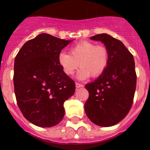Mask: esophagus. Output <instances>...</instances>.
<instances>
[{
    "label": "esophagus",
    "instance_id": "esophagus-1",
    "mask_svg": "<svg viewBox=\"0 0 150 150\" xmlns=\"http://www.w3.org/2000/svg\"><path fill=\"white\" fill-rule=\"evenodd\" d=\"M76 88H82L83 87V85L81 84V83H76Z\"/></svg>",
    "mask_w": 150,
    "mask_h": 150
}]
</instances>
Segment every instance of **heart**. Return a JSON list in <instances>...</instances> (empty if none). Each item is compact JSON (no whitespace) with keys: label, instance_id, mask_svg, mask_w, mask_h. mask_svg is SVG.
I'll use <instances>...</instances> for the list:
<instances>
[{"label":"heart","instance_id":"obj_1","mask_svg":"<svg viewBox=\"0 0 150 150\" xmlns=\"http://www.w3.org/2000/svg\"><path fill=\"white\" fill-rule=\"evenodd\" d=\"M70 52H62L59 55V64L64 73L71 76L79 67L77 78L85 79L98 77L107 69L110 61L109 50L104 45L90 41H81L71 47Z\"/></svg>","mask_w":150,"mask_h":150}]
</instances>
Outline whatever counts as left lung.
Here are the masks:
<instances>
[{"label": "left lung", "mask_w": 150, "mask_h": 150, "mask_svg": "<svg viewBox=\"0 0 150 150\" xmlns=\"http://www.w3.org/2000/svg\"><path fill=\"white\" fill-rule=\"evenodd\" d=\"M90 39L105 45L110 61L105 71L85 86L89 93L85 112L97 125L112 126L127 116L133 104L137 83L134 59L121 41L107 34Z\"/></svg>", "instance_id": "obj_1"}]
</instances>
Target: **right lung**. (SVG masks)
I'll list each match as a JSON object with an SVG mask.
<instances>
[{
  "label": "right lung",
  "instance_id": "add662e5",
  "mask_svg": "<svg viewBox=\"0 0 150 150\" xmlns=\"http://www.w3.org/2000/svg\"><path fill=\"white\" fill-rule=\"evenodd\" d=\"M72 40L40 34L27 41L14 62V91L21 112L37 126L49 128L64 116V102L75 91V83L59 64L61 51Z\"/></svg>",
  "mask_w": 150,
  "mask_h": 150
}]
</instances>
